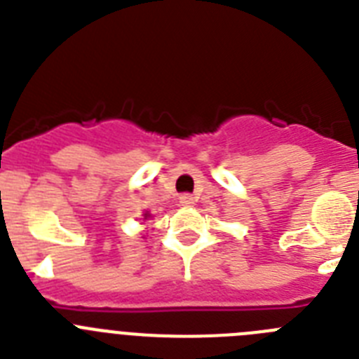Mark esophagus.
Wrapping results in <instances>:
<instances>
[{
    "mask_svg": "<svg viewBox=\"0 0 359 359\" xmlns=\"http://www.w3.org/2000/svg\"><path fill=\"white\" fill-rule=\"evenodd\" d=\"M180 203H182L183 207H192L196 203V198L192 194H182L180 196Z\"/></svg>",
    "mask_w": 359,
    "mask_h": 359,
    "instance_id": "obj_1",
    "label": "esophagus"
}]
</instances>
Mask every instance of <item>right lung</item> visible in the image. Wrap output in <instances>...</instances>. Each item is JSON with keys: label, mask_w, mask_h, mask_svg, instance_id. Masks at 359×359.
I'll use <instances>...</instances> for the list:
<instances>
[{"label": "right lung", "mask_w": 359, "mask_h": 359, "mask_svg": "<svg viewBox=\"0 0 359 359\" xmlns=\"http://www.w3.org/2000/svg\"><path fill=\"white\" fill-rule=\"evenodd\" d=\"M144 217H145V219H147V217H149V214H144Z\"/></svg>", "instance_id": "obj_1"}]
</instances>
